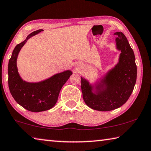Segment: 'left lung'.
Segmentation results:
<instances>
[{"mask_svg": "<svg viewBox=\"0 0 151 151\" xmlns=\"http://www.w3.org/2000/svg\"><path fill=\"white\" fill-rule=\"evenodd\" d=\"M117 49L121 51L119 63L96 84V94L93 87L81 77V90L84 102L98 111H111L127 102L132 93L137 79V66L133 49L122 32H116Z\"/></svg>", "mask_w": 151, "mask_h": 151, "instance_id": "left-lung-1", "label": "left lung"}]
</instances>
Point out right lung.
I'll return each instance as SVG.
<instances>
[{"instance_id": "right-lung-1", "label": "right lung", "mask_w": 151, "mask_h": 151, "mask_svg": "<svg viewBox=\"0 0 151 151\" xmlns=\"http://www.w3.org/2000/svg\"><path fill=\"white\" fill-rule=\"evenodd\" d=\"M42 31L43 29H38L31 33L24 42L16 46L8 67L9 86L11 94L18 104L32 112L46 111L53 108L58 99L62 86L72 75L70 70H66L36 83H27L20 78L16 66L19 52L29 38Z\"/></svg>"}]
</instances>
